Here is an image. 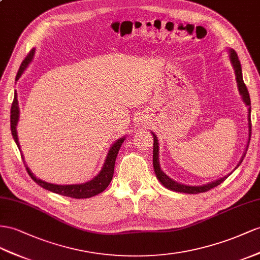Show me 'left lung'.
Segmentation results:
<instances>
[{
  "instance_id": "obj_1",
  "label": "left lung",
  "mask_w": 260,
  "mask_h": 260,
  "mask_svg": "<svg viewBox=\"0 0 260 260\" xmlns=\"http://www.w3.org/2000/svg\"><path fill=\"white\" fill-rule=\"evenodd\" d=\"M230 59H231V62L234 67V70H235V76H236V82H237V86H238V91L241 93V95L243 98V101L245 102V104L248 106V144L250 142V135H251V121H250V98H249V93L247 90V86L245 85L244 83V80H243V73H242V67H241V62H239V59L237 57V54L235 50L230 49ZM152 136H154V156H152V164H154V169L156 172V176L157 179L159 181H160L166 188L172 190V191H176V192H182V193H188V194H197V193H201V192H206L209 191L213 188L217 187L218 184H221L223 181H225V179L228 178L229 176H225L221 179H218V180H215L213 182H210L208 184H204V185H199V187H192V185H185L182 183H179L176 182L175 180H172L171 178H169L167 175L165 174V172L160 169V165H159V146H158V141H157V137L154 134V133H151ZM247 148H248V145H247ZM246 148V150H247ZM246 155V152L243 155L241 161L237 165V167L239 165L242 164L243 159ZM236 167V168H237ZM235 168V169H236Z\"/></svg>"
}]
</instances>
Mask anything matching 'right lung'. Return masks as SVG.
<instances>
[{"label": "right lung", "instance_id": "add662e5", "mask_svg": "<svg viewBox=\"0 0 260 260\" xmlns=\"http://www.w3.org/2000/svg\"><path fill=\"white\" fill-rule=\"evenodd\" d=\"M35 54V49L32 48L29 54L26 57L21 67H19L18 72L16 75V80L19 79V77L22 76V73L25 71V69L27 68V66L30 63V61L32 60V57H34ZM19 118V110H18V101H17V93L15 91L14 93V100H13L12 103V108H11V131H12V136L14 138V141L17 145L18 149L21 150V147H19V143H18V138H17V132H16V126H17V122ZM125 137L119 138L118 141H116L114 144L112 145V147L110 148L108 156H106V159L104 161L103 167L101 169V171L99 172V175H96L92 180L85 182V183H81V184H54V183H48L45 182L41 179L36 178V176L32 175V172L29 170V168L27 166L25 165L26 170H27L28 175L30 176V178L34 180L38 185H41L42 188L55 192V193H58L60 196H64V197H69L72 199H86V198H91L94 197L99 193H101L106 188L109 187V184L111 183V180L113 178V175H114V166H115V159L116 156L118 154V150L121 148V146L124 142ZM23 158V155H22ZM24 160V158H23ZM25 164V161H24Z\"/></svg>", "mask_w": 260, "mask_h": 260}]
</instances>
